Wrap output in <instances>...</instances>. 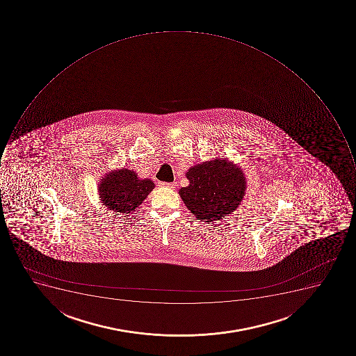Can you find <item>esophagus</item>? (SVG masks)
Listing matches in <instances>:
<instances>
[{"label": "esophagus", "mask_w": 356, "mask_h": 356, "mask_svg": "<svg viewBox=\"0 0 356 356\" xmlns=\"http://www.w3.org/2000/svg\"><path fill=\"white\" fill-rule=\"evenodd\" d=\"M160 187H168L175 188L176 187V182H159Z\"/></svg>", "instance_id": "34e87169"}]
</instances>
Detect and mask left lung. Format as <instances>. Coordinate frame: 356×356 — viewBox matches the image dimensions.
Here are the masks:
<instances>
[{"label": "left lung", "instance_id": "8db88e82", "mask_svg": "<svg viewBox=\"0 0 356 356\" xmlns=\"http://www.w3.org/2000/svg\"><path fill=\"white\" fill-rule=\"evenodd\" d=\"M186 176L189 186L182 187L179 195L199 220L211 222L224 218L238 207L244 197V174L229 160L193 165Z\"/></svg>", "mask_w": 356, "mask_h": 356}]
</instances>
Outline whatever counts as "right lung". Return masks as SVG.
<instances>
[{
  "label": "right lung",
  "mask_w": 356,
  "mask_h": 356,
  "mask_svg": "<svg viewBox=\"0 0 356 356\" xmlns=\"http://www.w3.org/2000/svg\"><path fill=\"white\" fill-rule=\"evenodd\" d=\"M154 187L152 180L139 179L134 171L121 169L104 177L99 185V195L108 209L129 213L146 199Z\"/></svg>",
  "instance_id": "add662e5"
}]
</instances>
